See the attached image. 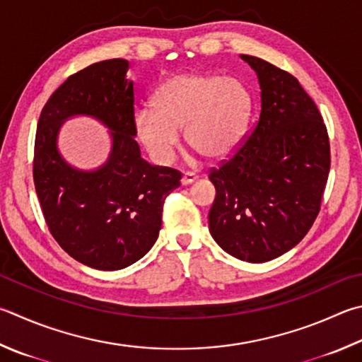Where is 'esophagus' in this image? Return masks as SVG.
Listing matches in <instances>:
<instances>
[{
	"label": "esophagus",
	"mask_w": 362,
	"mask_h": 362,
	"mask_svg": "<svg viewBox=\"0 0 362 362\" xmlns=\"http://www.w3.org/2000/svg\"><path fill=\"white\" fill-rule=\"evenodd\" d=\"M196 180H198V175H194L192 173H185L182 175V185H192V183H194Z\"/></svg>",
	"instance_id": "34e87169"
}]
</instances>
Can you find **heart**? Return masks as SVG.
<instances>
[{
  "instance_id": "heart-1",
  "label": "heart",
  "mask_w": 362,
  "mask_h": 362,
  "mask_svg": "<svg viewBox=\"0 0 362 362\" xmlns=\"http://www.w3.org/2000/svg\"><path fill=\"white\" fill-rule=\"evenodd\" d=\"M252 117V95L242 82L220 74L183 72L170 77L152 96V109L134 114L144 148L169 163L180 146V131L207 161L228 158L244 139Z\"/></svg>"
}]
</instances>
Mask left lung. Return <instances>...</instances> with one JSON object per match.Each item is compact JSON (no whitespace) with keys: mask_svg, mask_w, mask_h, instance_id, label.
<instances>
[{"mask_svg":"<svg viewBox=\"0 0 362 362\" xmlns=\"http://www.w3.org/2000/svg\"><path fill=\"white\" fill-rule=\"evenodd\" d=\"M256 72L261 114L253 133L209 179L214 240L234 258L266 262L312 228L329 175V137L317 104L290 72L240 55Z\"/></svg>","mask_w":362,"mask_h":362,"instance_id":"obj_1","label":"left lung"}]
</instances>
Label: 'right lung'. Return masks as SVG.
Wrapping results in <instances>:
<instances>
[{
	"mask_svg": "<svg viewBox=\"0 0 362 362\" xmlns=\"http://www.w3.org/2000/svg\"><path fill=\"white\" fill-rule=\"evenodd\" d=\"M128 68V60L114 58L69 76L49 98L36 131L33 177L50 233L76 261L100 271L128 267L153 247L164 199L182 179L141 156ZM72 116L95 117L110 129L111 152L100 168H74L57 148Z\"/></svg>",
	"mask_w": 362,
	"mask_h": 362,
	"instance_id": "right-lung-1",
	"label": "right lung"
}]
</instances>
